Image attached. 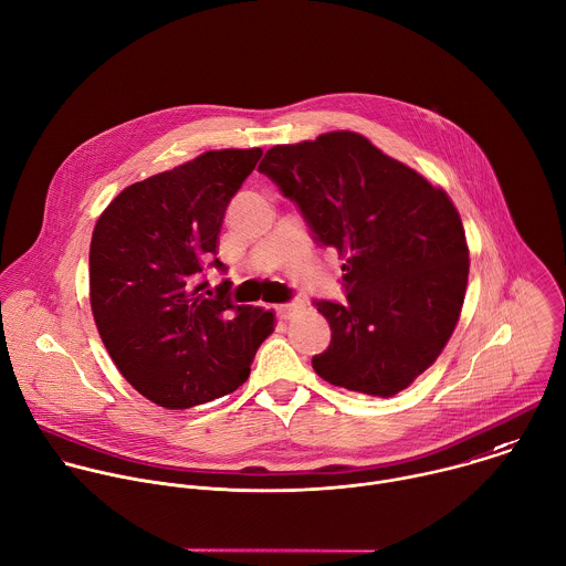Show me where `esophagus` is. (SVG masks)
I'll return each instance as SVG.
<instances>
[{
    "label": "esophagus",
    "mask_w": 566,
    "mask_h": 566,
    "mask_svg": "<svg viewBox=\"0 0 566 566\" xmlns=\"http://www.w3.org/2000/svg\"><path fill=\"white\" fill-rule=\"evenodd\" d=\"M304 306H306V304H304L302 300H295V302H289V304H280V306H277V313H280V317L291 319V317H295L297 313H302Z\"/></svg>",
    "instance_id": "esophagus-1"
}]
</instances>
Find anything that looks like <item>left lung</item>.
I'll use <instances>...</instances> for the list:
<instances>
[{
  "mask_svg": "<svg viewBox=\"0 0 566 566\" xmlns=\"http://www.w3.org/2000/svg\"><path fill=\"white\" fill-rule=\"evenodd\" d=\"M260 172L293 200L313 240L335 249L346 302H315L331 344L328 385L391 398L447 346L462 311L469 247L442 188L350 130L266 150Z\"/></svg>",
  "mask_w": 566,
  "mask_h": 566,
  "instance_id": "8db88e82",
  "label": "left lung"
}]
</instances>
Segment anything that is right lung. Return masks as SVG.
I'll return each mask as SVG.
<instances>
[{
  "instance_id": "obj_1",
  "label": "right lung",
  "mask_w": 566,
  "mask_h": 566,
  "mask_svg": "<svg viewBox=\"0 0 566 566\" xmlns=\"http://www.w3.org/2000/svg\"><path fill=\"white\" fill-rule=\"evenodd\" d=\"M262 148L207 150L126 186L91 240V308L126 382L164 409H191L247 382L273 311L238 306L224 280L213 295L205 266L216 258L231 198Z\"/></svg>"
}]
</instances>
